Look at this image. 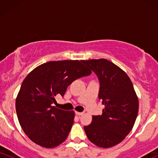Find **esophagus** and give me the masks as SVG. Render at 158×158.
I'll use <instances>...</instances> for the list:
<instances>
[{
    "label": "esophagus",
    "mask_w": 158,
    "mask_h": 158,
    "mask_svg": "<svg viewBox=\"0 0 158 158\" xmlns=\"http://www.w3.org/2000/svg\"><path fill=\"white\" fill-rule=\"evenodd\" d=\"M75 114H77V115H78V116H81V115H82V114H84V113H83V112H77V111H76Z\"/></svg>",
    "instance_id": "34e87169"
}]
</instances>
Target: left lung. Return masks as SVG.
<instances>
[{"instance_id":"8db88e82","label":"left lung","mask_w":158,"mask_h":158,"mask_svg":"<svg viewBox=\"0 0 158 158\" xmlns=\"http://www.w3.org/2000/svg\"><path fill=\"white\" fill-rule=\"evenodd\" d=\"M99 81V99L105 106L102 115L93 116L84 127L91 143L110 148L122 142L135 125L139 102L131 79L124 71L105 59L81 61Z\"/></svg>"}]
</instances>
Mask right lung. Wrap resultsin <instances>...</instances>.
<instances>
[{
	"instance_id": "right-lung-1",
	"label": "right lung",
	"mask_w": 158,
	"mask_h": 158,
	"mask_svg": "<svg viewBox=\"0 0 158 158\" xmlns=\"http://www.w3.org/2000/svg\"><path fill=\"white\" fill-rule=\"evenodd\" d=\"M90 73L81 61L64 60L44 63L27 76L16 98L15 109L23 131L32 142L53 148L67 139L74 111L52 105L56 102V96L64 97L74 80Z\"/></svg>"
}]
</instances>
